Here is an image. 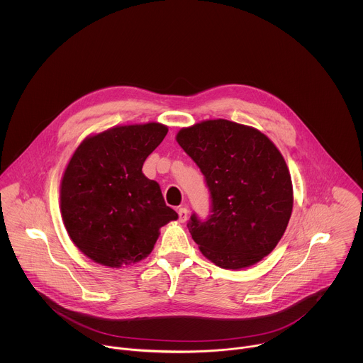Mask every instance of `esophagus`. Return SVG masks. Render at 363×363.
I'll return each instance as SVG.
<instances>
[{"mask_svg":"<svg viewBox=\"0 0 363 363\" xmlns=\"http://www.w3.org/2000/svg\"><path fill=\"white\" fill-rule=\"evenodd\" d=\"M189 218V209L186 207H182L179 209V220L186 222Z\"/></svg>","mask_w":363,"mask_h":363,"instance_id":"esophagus-1","label":"esophagus"}]
</instances>
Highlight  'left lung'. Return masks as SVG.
<instances>
[{"mask_svg":"<svg viewBox=\"0 0 363 363\" xmlns=\"http://www.w3.org/2000/svg\"><path fill=\"white\" fill-rule=\"evenodd\" d=\"M176 140L206 177L211 215H191L187 228L215 265L239 269L268 256L281 240L294 207L284 156L261 131L229 120L182 128Z\"/></svg>","mask_w":363,"mask_h":363,"instance_id":"obj_1","label":"left lung"}]
</instances>
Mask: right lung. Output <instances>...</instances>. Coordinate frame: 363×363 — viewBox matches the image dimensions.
<instances>
[{"mask_svg":"<svg viewBox=\"0 0 363 363\" xmlns=\"http://www.w3.org/2000/svg\"><path fill=\"white\" fill-rule=\"evenodd\" d=\"M160 123L117 125L85 138L71 156L60 187V207L74 245L91 259L118 268L145 259L159 229L177 219L145 159L163 141Z\"/></svg>","mask_w":363,"mask_h":363,"instance_id":"right-lung-1","label":"right lung"}]
</instances>
